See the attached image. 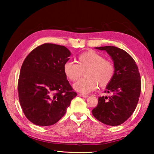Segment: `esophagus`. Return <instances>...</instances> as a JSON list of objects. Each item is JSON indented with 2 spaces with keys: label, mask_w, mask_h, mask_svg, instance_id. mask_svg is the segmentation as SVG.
I'll use <instances>...</instances> for the list:
<instances>
[{
  "label": "esophagus",
  "mask_w": 154,
  "mask_h": 154,
  "mask_svg": "<svg viewBox=\"0 0 154 154\" xmlns=\"http://www.w3.org/2000/svg\"><path fill=\"white\" fill-rule=\"evenodd\" d=\"M79 96H82V97H83V98H88V96H89L87 94H79Z\"/></svg>",
  "instance_id": "obj_1"
}]
</instances>
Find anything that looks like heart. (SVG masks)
Wrapping results in <instances>:
<instances>
[{
  "label": "heart",
  "mask_w": 154,
  "mask_h": 154,
  "mask_svg": "<svg viewBox=\"0 0 154 154\" xmlns=\"http://www.w3.org/2000/svg\"><path fill=\"white\" fill-rule=\"evenodd\" d=\"M64 75L71 82H75L85 72L84 79L75 83L73 88L77 92L88 94L95 90L98 84L100 87L106 86L113 79L115 66L111 61L106 60L96 51H85L78 56L77 64L66 62L63 66Z\"/></svg>",
  "instance_id": "heart-1"
}]
</instances>
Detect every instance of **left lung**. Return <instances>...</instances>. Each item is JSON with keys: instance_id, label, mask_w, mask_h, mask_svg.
I'll return each mask as SVG.
<instances>
[{"instance_id": "left-lung-1", "label": "left lung", "mask_w": 154, "mask_h": 154, "mask_svg": "<svg viewBox=\"0 0 154 154\" xmlns=\"http://www.w3.org/2000/svg\"><path fill=\"white\" fill-rule=\"evenodd\" d=\"M107 52L113 60L115 74L105 92L112 96L98 98L92 109L94 117L109 126L123 124L137 107L141 90V80L136 62L126 51L114 46L95 48Z\"/></svg>"}]
</instances>
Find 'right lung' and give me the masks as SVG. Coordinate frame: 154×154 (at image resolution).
<instances>
[{
  "instance_id": "add662e5",
  "label": "right lung",
  "mask_w": 154,
  "mask_h": 154,
  "mask_svg": "<svg viewBox=\"0 0 154 154\" xmlns=\"http://www.w3.org/2000/svg\"><path fill=\"white\" fill-rule=\"evenodd\" d=\"M70 56L66 47L44 43L23 62L17 84L19 100L25 116L35 125L56 124L77 96L63 71Z\"/></svg>"
}]
</instances>
